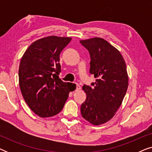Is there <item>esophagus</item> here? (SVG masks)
Segmentation results:
<instances>
[{
	"instance_id": "esophagus-1",
	"label": "esophagus",
	"mask_w": 152,
	"mask_h": 152,
	"mask_svg": "<svg viewBox=\"0 0 152 152\" xmlns=\"http://www.w3.org/2000/svg\"><path fill=\"white\" fill-rule=\"evenodd\" d=\"M81 89V86L78 84H76V91H80Z\"/></svg>"
}]
</instances>
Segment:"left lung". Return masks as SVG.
<instances>
[{
    "mask_svg": "<svg viewBox=\"0 0 152 152\" xmlns=\"http://www.w3.org/2000/svg\"><path fill=\"white\" fill-rule=\"evenodd\" d=\"M91 56L90 73L96 78L93 87L84 85L86 99L81 113L93 125H100L115 115L123 101L129 84L126 63L121 53L99 37L80 41Z\"/></svg>",
    "mask_w": 152,
    "mask_h": 152,
    "instance_id": "obj_1",
    "label": "left lung"
}]
</instances>
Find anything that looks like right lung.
<instances>
[{
    "mask_svg": "<svg viewBox=\"0 0 152 152\" xmlns=\"http://www.w3.org/2000/svg\"><path fill=\"white\" fill-rule=\"evenodd\" d=\"M71 37L50 36L33 42L20 60L18 81L23 98L41 118L57 115L61 111L75 84L64 82L59 55Z\"/></svg>",
    "mask_w": 152,
    "mask_h": 152,
    "instance_id": "add662e5",
    "label": "right lung"
}]
</instances>
